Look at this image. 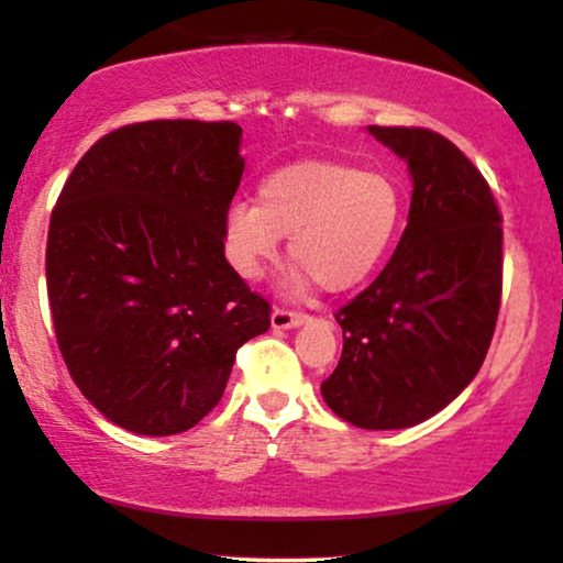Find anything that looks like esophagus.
Returning a JSON list of instances; mask_svg holds the SVG:
<instances>
[{"label":"esophagus","mask_w":563,"mask_h":563,"mask_svg":"<svg viewBox=\"0 0 563 563\" xmlns=\"http://www.w3.org/2000/svg\"><path fill=\"white\" fill-rule=\"evenodd\" d=\"M307 320H310V314L295 312V310H284V307H276V310L272 312V325L276 330H287V328L305 325Z\"/></svg>","instance_id":"1"}]
</instances>
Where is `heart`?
Here are the masks:
<instances>
[{"label": "heart", "instance_id": "1", "mask_svg": "<svg viewBox=\"0 0 563 563\" xmlns=\"http://www.w3.org/2000/svg\"><path fill=\"white\" fill-rule=\"evenodd\" d=\"M402 220L405 191L395 176L338 161H302L268 174L258 205H230L222 238L235 272L256 279L282 235H291V258L320 287L343 291L387 258Z\"/></svg>", "mask_w": 563, "mask_h": 563}]
</instances>
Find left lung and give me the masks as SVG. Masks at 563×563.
Masks as SVG:
<instances>
[{
    "instance_id": "1",
    "label": "left lung",
    "mask_w": 563,
    "mask_h": 563,
    "mask_svg": "<svg viewBox=\"0 0 563 563\" xmlns=\"http://www.w3.org/2000/svg\"><path fill=\"white\" fill-rule=\"evenodd\" d=\"M368 133L407 158L410 220L384 272L335 312L343 353L320 391L351 426L395 430L443 410L484 364L503 297V214L449 137Z\"/></svg>"
}]
</instances>
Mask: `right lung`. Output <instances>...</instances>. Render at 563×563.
<instances>
[{"label":"right lung","mask_w":563,"mask_h":563,"mask_svg":"<svg viewBox=\"0 0 563 563\" xmlns=\"http://www.w3.org/2000/svg\"><path fill=\"white\" fill-rule=\"evenodd\" d=\"M230 120H148L91 145L60 189L45 245L58 351L114 426L174 435L225 391L272 305L225 258L245 161Z\"/></svg>","instance_id":"obj_1"}]
</instances>
